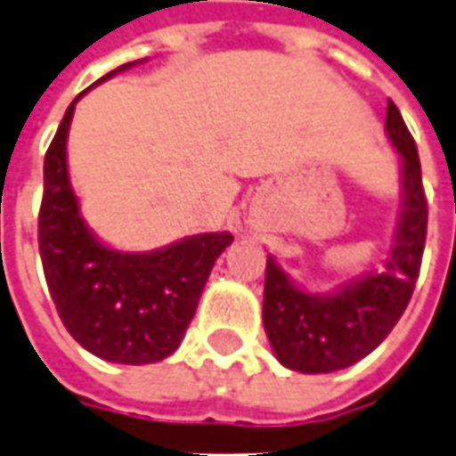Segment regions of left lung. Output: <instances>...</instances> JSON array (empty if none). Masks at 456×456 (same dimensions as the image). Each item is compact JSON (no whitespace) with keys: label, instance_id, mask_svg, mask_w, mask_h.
<instances>
[{"label":"left lung","instance_id":"8db88e82","mask_svg":"<svg viewBox=\"0 0 456 456\" xmlns=\"http://www.w3.org/2000/svg\"><path fill=\"white\" fill-rule=\"evenodd\" d=\"M387 136L402 156L400 225L390 258L378 273L345 285L335 295L295 288L275 260L265 263L263 325L275 357L297 372H335L370 354L397 325L419 278L427 238L422 166L400 109L387 102Z\"/></svg>","mask_w":456,"mask_h":456}]
</instances>
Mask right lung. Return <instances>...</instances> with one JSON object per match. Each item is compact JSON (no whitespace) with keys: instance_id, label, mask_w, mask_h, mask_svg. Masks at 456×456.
Instances as JSON below:
<instances>
[{"instance_id":"add662e5","label":"right lung","mask_w":456,"mask_h":456,"mask_svg":"<svg viewBox=\"0 0 456 456\" xmlns=\"http://www.w3.org/2000/svg\"><path fill=\"white\" fill-rule=\"evenodd\" d=\"M131 64L99 78L102 84ZM89 91V89H86ZM81 91L44 156L39 253L56 313L69 335L109 362L149 365L181 345L210 268L231 233H200L153 253L102 246L78 213L66 171V136Z\"/></svg>"}]
</instances>
